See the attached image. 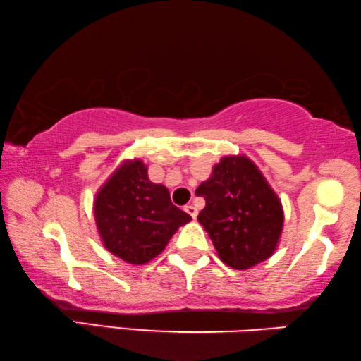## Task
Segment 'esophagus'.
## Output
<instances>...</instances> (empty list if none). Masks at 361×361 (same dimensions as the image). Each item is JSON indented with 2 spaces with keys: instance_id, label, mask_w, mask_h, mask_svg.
Wrapping results in <instances>:
<instances>
[{
  "instance_id": "esophagus-1",
  "label": "esophagus",
  "mask_w": 361,
  "mask_h": 361,
  "mask_svg": "<svg viewBox=\"0 0 361 361\" xmlns=\"http://www.w3.org/2000/svg\"><path fill=\"white\" fill-rule=\"evenodd\" d=\"M185 212H187L188 216H190L192 219H197V216H198L197 207H195L193 204H187V206H185Z\"/></svg>"
}]
</instances>
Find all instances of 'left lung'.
I'll return each mask as SVG.
<instances>
[{"label":"left lung","instance_id":"8db88e82","mask_svg":"<svg viewBox=\"0 0 361 361\" xmlns=\"http://www.w3.org/2000/svg\"><path fill=\"white\" fill-rule=\"evenodd\" d=\"M197 195L206 200L198 222L225 264L249 269L274 254L283 226L282 204L250 158L224 157Z\"/></svg>","mask_w":361,"mask_h":361}]
</instances>
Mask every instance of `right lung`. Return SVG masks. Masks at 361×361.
I'll list each match as a JSON object with an SVG mask.
<instances>
[{"label": "right lung", "instance_id": "1", "mask_svg": "<svg viewBox=\"0 0 361 361\" xmlns=\"http://www.w3.org/2000/svg\"><path fill=\"white\" fill-rule=\"evenodd\" d=\"M94 222L104 247L130 264L160 255L187 212L171 203L168 188L150 182L141 160H126L99 188L93 204Z\"/></svg>", "mask_w": 361, "mask_h": 361}]
</instances>
